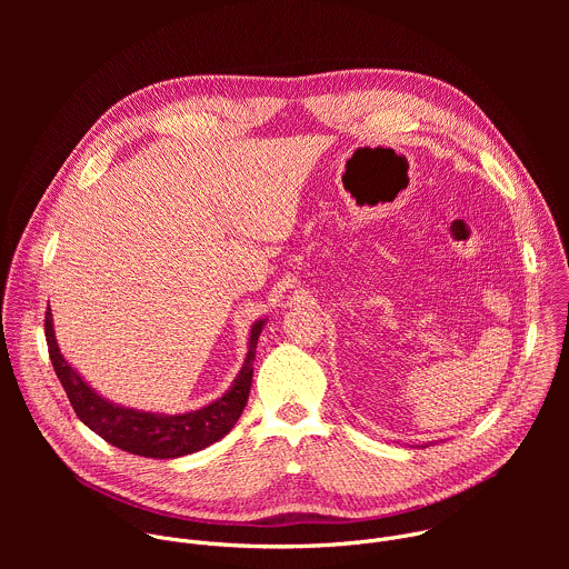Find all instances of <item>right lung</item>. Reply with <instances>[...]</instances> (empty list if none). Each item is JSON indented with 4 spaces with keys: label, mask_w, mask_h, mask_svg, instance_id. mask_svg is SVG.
<instances>
[{
    "label": "right lung",
    "mask_w": 569,
    "mask_h": 569,
    "mask_svg": "<svg viewBox=\"0 0 569 569\" xmlns=\"http://www.w3.org/2000/svg\"><path fill=\"white\" fill-rule=\"evenodd\" d=\"M263 323L266 319L257 321L252 327L246 365H242L229 391L202 410L176 415V417L119 408V405H112L110 400L101 398L60 356V349L53 338L51 308H47V315H44V336H47L49 358L56 369V376L64 387L71 408L80 421L108 443L130 455L152 457V459H173V457L198 452L216 443L238 421L250 396L252 373H254L252 362L257 358V342L263 331Z\"/></svg>",
    "instance_id": "obj_1"
}]
</instances>
